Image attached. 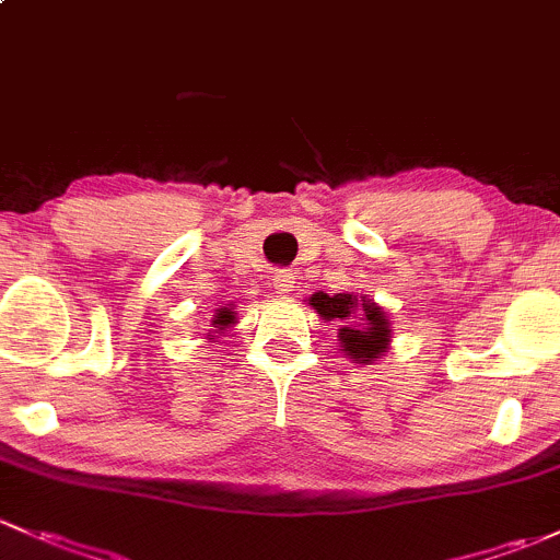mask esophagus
Segmentation results:
<instances>
[{
  "label": "esophagus",
  "instance_id": "obj_1",
  "mask_svg": "<svg viewBox=\"0 0 560 560\" xmlns=\"http://www.w3.org/2000/svg\"><path fill=\"white\" fill-rule=\"evenodd\" d=\"M292 287H295V276L290 273V270H276L273 276V290L279 292V295H290Z\"/></svg>",
  "mask_w": 560,
  "mask_h": 560
}]
</instances>
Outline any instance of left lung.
Here are the masks:
<instances>
[{"label": "left lung", "mask_w": 560, "mask_h": 560, "mask_svg": "<svg viewBox=\"0 0 560 560\" xmlns=\"http://www.w3.org/2000/svg\"><path fill=\"white\" fill-rule=\"evenodd\" d=\"M308 305L325 322H338L340 351L357 364L375 362L392 343V322L373 300L357 298L354 292H338V295L316 292L308 298Z\"/></svg>", "instance_id": "8db88e82"}]
</instances>
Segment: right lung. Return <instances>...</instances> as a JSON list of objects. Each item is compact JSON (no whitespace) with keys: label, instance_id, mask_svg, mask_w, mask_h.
I'll use <instances>...</instances> for the list:
<instances>
[{"label":"right lung","instance_id":"1","mask_svg":"<svg viewBox=\"0 0 560 560\" xmlns=\"http://www.w3.org/2000/svg\"><path fill=\"white\" fill-rule=\"evenodd\" d=\"M211 325H214L217 329H228V327H233L235 325V311L233 308H220L217 311V316H214V322H211Z\"/></svg>","mask_w":560,"mask_h":560}]
</instances>
